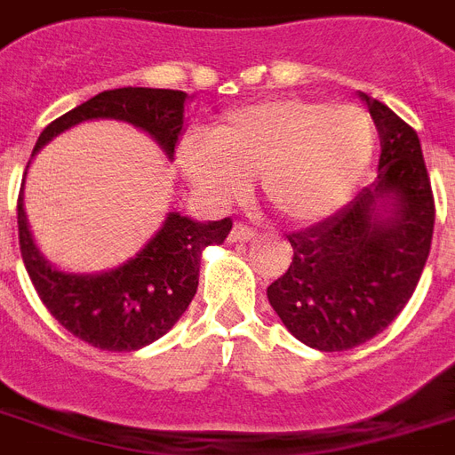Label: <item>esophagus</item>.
I'll return each mask as SVG.
<instances>
[{"mask_svg": "<svg viewBox=\"0 0 455 455\" xmlns=\"http://www.w3.org/2000/svg\"><path fill=\"white\" fill-rule=\"evenodd\" d=\"M254 235H257V231H254L252 227L243 224V221H235L234 228H231V240H234V243H247V240H252Z\"/></svg>", "mask_w": 455, "mask_h": 455, "instance_id": "esophagus-1", "label": "esophagus"}]
</instances>
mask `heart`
I'll return each mask as SVG.
<instances>
[{"instance_id":"b5f03b06","label":"heart","mask_w":455,"mask_h":455,"mask_svg":"<svg viewBox=\"0 0 455 455\" xmlns=\"http://www.w3.org/2000/svg\"><path fill=\"white\" fill-rule=\"evenodd\" d=\"M376 128L355 105L308 98H271L228 112L208 135L180 149L194 189L215 205L245 196L259 175L261 194L294 224L334 212L371 164Z\"/></svg>"}]
</instances>
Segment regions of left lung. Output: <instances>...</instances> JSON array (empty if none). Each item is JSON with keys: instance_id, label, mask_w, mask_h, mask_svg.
<instances>
[{"instance_id": "1", "label": "left lung", "mask_w": 455, "mask_h": 455, "mask_svg": "<svg viewBox=\"0 0 455 455\" xmlns=\"http://www.w3.org/2000/svg\"><path fill=\"white\" fill-rule=\"evenodd\" d=\"M362 100L381 138L379 180L336 215L287 235L294 257L266 290L287 330L323 353L355 348L400 315L426 268L435 228L419 135L390 107L364 93Z\"/></svg>"}]
</instances>
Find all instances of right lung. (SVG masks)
<instances>
[{
  "label": "right lung",
  "instance_id": "obj_1",
  "mask_svg": "<svg viewBox=\"0 0 455 455\" xmlns=\"http://www.w3.org/2000/svg\"><path fill=\"white\" fill-rule=\"evenodd\" d=\"M184 100L187 93L170 88L102 91L51 121L36 140L32 156L48 140L81 121L119 119L149 132L172 158L182 135ZM231 227V217L201 224L170 212L138 257L100 275H74L55 271L36 250L23 210V191L18 194L20 254L42 304L69 334L112 353L149 346L182 317L198 290L203 247L224 243Z\"/></svg>",
  "mask_w": 455,
  "mask_h": 455
}]
</instances>
